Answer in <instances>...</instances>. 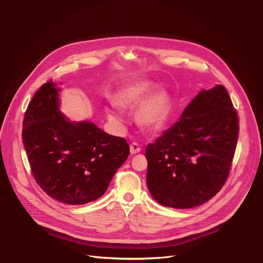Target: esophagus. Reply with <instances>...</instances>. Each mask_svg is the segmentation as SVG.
I'll return each instance as SVG.
<instances>
[{
  "label": "esophagus",
  "mask_w": 263,
  "mask_h": 263,
  "mask_svg": "<svg viewBox=\"0 0 263 263\" xmlns=\"http://www.w3.org/2000/svg\"><path fill=\"white\" fill-rule=\"evenodd\" d=\"M141 150H142V148L139 147V145L136 143H132L130 145V153L131 154H136L138 152H141Z\"/></svg>",
  "instance_id": "34e87169"
}]
</instances>
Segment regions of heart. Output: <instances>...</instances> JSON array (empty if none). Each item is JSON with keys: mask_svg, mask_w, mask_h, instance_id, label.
Here are the masks:
<instances>
[{"mask_svg": "<svg viewBox=\"0 0 263 263\" xmlns=\"http://www.w3.org/2000/svg\"><path fill=\"white\" fill-rule=\"evenodd\" d=\"M155 83L151 80H137L126 84L114 97L115 106L121 110H131L139 106L135 112L137 125L147 130H160L167 120L170 109V97L167 92L154 91ZM110 119L116 120L117 115L107 109Z\"/></svg>", "mask_w": 263, "mask_h": 263, "instance_id": "heart-1", "label": "heart"}]
</instances>
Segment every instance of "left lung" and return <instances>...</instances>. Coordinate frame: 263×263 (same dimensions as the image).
Listing matches in <instances>:
<instances>
[{"label":"left lung","instance_id":"1","mask_svg":"<svg viewBox=\"0 0 263 263\" xmlns=\"http://www.w3.org/2000/svg\"><path fill=\"white\" fill-rule=\"evenodd\" d=\"M238 121L223 85L202 90L176 124L146 147L152 198L163 206L185 209L215 197L229 177Z\"/></svg>","mask_w":263,"mask_h":263}]
</instances>
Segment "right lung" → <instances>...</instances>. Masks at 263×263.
<instances>
[{"instance_id": "obj_1", "label": "right lung", "mask_w": 263, "mask_h": 263, "mask_svg": "<svg viewBox=\"0 0 263 263\" xmlns=\"http://www.w3.org/2000/svg\"><path fill=\"white\" fill-rule=\"evenodd\" d=\"M60 87L44 83L29 102L22 137L34 180L59 202L82 205L100 198L130 153L125 138L60 111Z\"/></svg>"}]
</instances>
